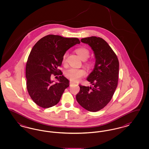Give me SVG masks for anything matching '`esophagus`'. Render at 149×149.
Masks as SVG:
<instances>
[{
  "label": "esophagus",
  "instance_id": "esophagus-1",
  "mask_svg": "<svg viewBox=\"0 0 149 149\" xmlns=\"http://www.w3.org/2000/svg\"><path fill=\"white\" fill-rule=\"evenodd\" d=\"M74 84H75L74 83H73L72 81H70V86H72V85H74Z\"/></svg>",
  "mask_w": 149,
  "mask_h": 149
}]
</instances>
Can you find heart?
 Here are the masks:
<instances>
[{
	"label": "heart",
	"mask_w": 149,
	"mask_h": 149,
	"mask_svg": "<svg viewBox=\"0 0 149 149\" xmlns=\"http://www.w3.org/2000/svg\"><path fill=\"white\" fill-rule=\"evenodd\" d=\"M76 52L78 54L79 57L81 58V60L84 61L86 60L89 57L90 55L89 51L84 47H80L77 49ZM66 55L65 54L63 56L64 63L66 62ZM86 65L88 68H90L92 65V63L91 62L87 63L86 64ZM64 74L67 78H69L72 81H78L81 78L85 75V71L84 70L81 69H76V68H70L65 70V71L64 72Z\"/></svg>",
	"instance_id": "1"
}]
</instances>
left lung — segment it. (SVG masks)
I'll use <instances>...</instances> for the list:
<instances>
[{"mask_svg": "<svg viewBox=\"0 0 149 149\" xmlns=\"http://www.w3.org/2000/svg\"><path fill=\"white\" fill-rule=\"evenodd\" d=\"M92 49L95 58L94 69L86 80L91 86L79 85L76 95L78 103L90 112L103 108L112 99L118 84L119 61L106 41L92 36L81 39Z\"/></svg>", "mask_w": 149, "mask_h": 149, "instance_id": "obj_1", "label": "left lung"}]
</instances>
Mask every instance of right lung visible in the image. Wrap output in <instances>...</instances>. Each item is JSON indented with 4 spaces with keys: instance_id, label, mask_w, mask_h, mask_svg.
<instances>
[{
    "instance_id": "add662e5",
    "label": "right lung",
    "mask_w": 149,
    "mask_h": 149,
    "mask_svg": "<svg viewBox=\"0 0 149 149\" xmlns=\"http://www.w3.org/2000/svg\"><path fill=\"white\" fill-rule=\"evenodd\" d=\"M80 43L77 38L49 35L33 47L26 67V84L29 95L38 106L47 108L59 102L69 86V81L57 68L62 64L66 51ZM52 74L60 75L55 84L50 80Z\"/></svg>"
}]
</instances>
